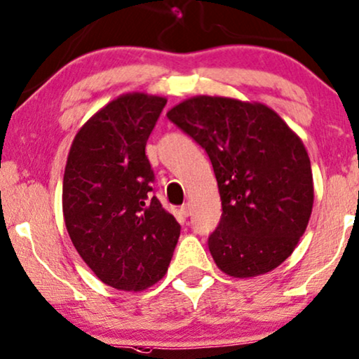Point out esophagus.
<instances>
[{"label":"esophagus","mask_w":359,"mask_h":359,"mask_svg":"<svg viewBox=\"0 0 359 359\" xmlns=\"http://www.w3.org/2000/svg\"><path fill=\"white\" fill-rule=\"evenodd\" d=\"M180 212H181V216H184V217L191 216V204L189 203L183 204V206H181V209H180Z\"/></svg>","instance_id":"1"}]
</instances>
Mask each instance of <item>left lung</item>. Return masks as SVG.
<instances>
[{
    "label": "left lung",
    "instance_id": "8db88e82",
    "mask_svg": "<svg viewBox=\"0 0 359 359\" xmlns=\"http://www.w3.org/2000/svg\"><path fill=\"white\" fill-rule=\"evenodd\" d=\"M211 160L222 214L208 245L232 277H255L293 252L313 206L310 158L269 107L194 97L166 114Z\"/></svg>",
    "mask_w": 359,
    "mask_h": 359
}]
</instances>
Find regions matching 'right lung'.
<instances>
[{"instance_id": "add662e5", "label": "right lung", "mask_w": 359, "mask_h": 359, "mask_svg": "<svg viewBox=\"0 0 359 359\" xmlns=\"http://www.w3.org/2000/svg\"><path fill=\"white\" fill-rule=\"evenodd\" d=\"M166 99L118 97L74 138L62 211L74 248L107 285L145 290L168 271L181 226L156 196L147 140Z\"/></svg>"}]
</instances>
